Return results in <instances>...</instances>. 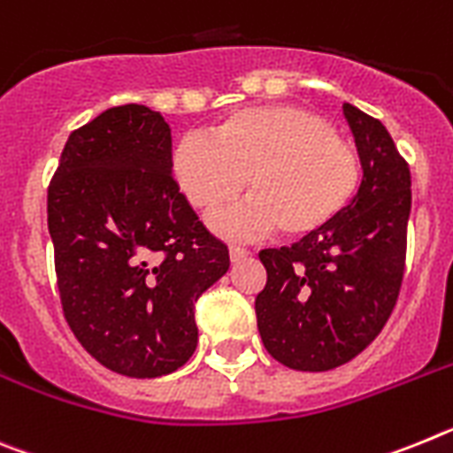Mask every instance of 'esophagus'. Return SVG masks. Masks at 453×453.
<instances>
[{"label":"esophagus","instance_id":"34e87169","mask_svg":"<svg viewBox=\"0 0 453 453\" xmlns=\"http://www.w3.org/2000/svg\"><path fill=\"white\" fill-rule=\"evenodd\" d=\"M249 250L242 249V246H230V259L232 262H242V259L249 257Z\"/></svg>","mask_w":453,"mask_h":453}]
</instances>
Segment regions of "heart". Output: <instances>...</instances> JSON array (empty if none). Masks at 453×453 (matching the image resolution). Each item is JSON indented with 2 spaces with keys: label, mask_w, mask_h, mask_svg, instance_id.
Here are the masks:
<instances>
[{
  "label": "heart",
  "mask_w": 453,
  "mask_h": 453,
  "mask_svg": "<svg viewBox=\"0 0 453 453\" xmlns=\"http://www.w3.org/2000/svg\"><path fill=\"white\" fill-rule=\"evenodd\" d=\"M173 175L203 214L250 198L210 219L227 237H259L275 227L287 239L312 237L349 207L360 187L356 152L324 118L292 104L232 113L214 136L184 134L173 150Z\"/></svg>",
  "instance_id": "1"
}]
</instances>
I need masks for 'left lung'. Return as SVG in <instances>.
Here are the masks:
<instances>
[{"label":"left lung","instance_id":"1","mask_svg":"<svg viewBox=\"0 0 453 453\" xmlns=\"http://www.w3.org/2000/svg\"><path fill=\"white\" fill-rule=\"evenodd\" d=\"M342 111L363 166L357 194L321 232L259 253V335L278 363L298 372H328L365 351L403 280L411 168L380 120L353 104Z\"/></svg>","mask_w":453,"mask_h":453}]
</instances>
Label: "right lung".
I'll return each instance as SVG.
<instances>
[{"label": "right lung", "instance_id": "obj_1", "mask_svg": "<svg viewBox=\"0 0 453 453\" xmlns=\"http://www.w3.org/2000/svg\"><path fill=\"white\" fill-rule=\"evenodd\" d=\"M47 227L63 314L97 363L157 379L194 356V305L230 255L173 180L159 111L113 107L70 134L47 191Z\"/></svg>", "mask_w": 453, "mask_h": 453}]
</instances>
